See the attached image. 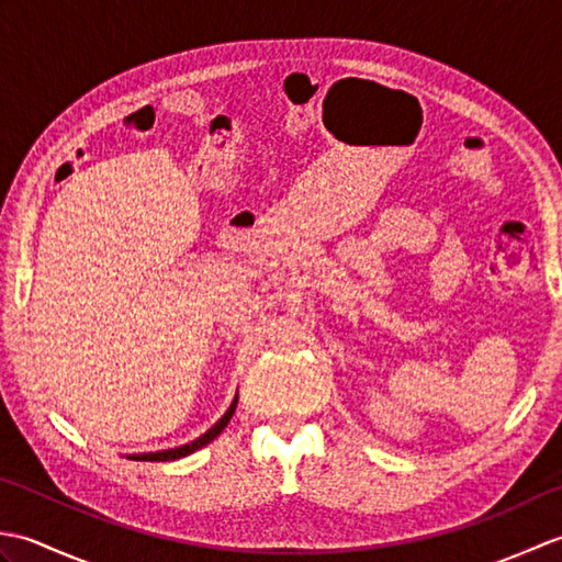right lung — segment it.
Returning <instances> with one entry per match:
<instances>
[{
	"mask_svg": "<svg viewBox=\"0 0 562 562\" xmlns=\"http://www.w3.org/2000/svg\"><path fill=\"white\" fill-rule=\"evenodd\" d=\"M236 403H238V393H236V398H234V403L229 405V411H226L224 415H222V420L217 423V425H212L205 435L202 437H198L195 441H190V445H183V447H176V449H164V451H149V453H130L127 459H133V461H176V459H183V457H188V453H193V451H198V449H202L205 445H210V441L217 437L222 429L229 425V420H232V415H234V411H236Z\"/></svg>",
	"mask_w": 562,
	"mask_h": 562,
	"instance_id": "add662e5",
	"label": "right lung"
}]
</instances>
